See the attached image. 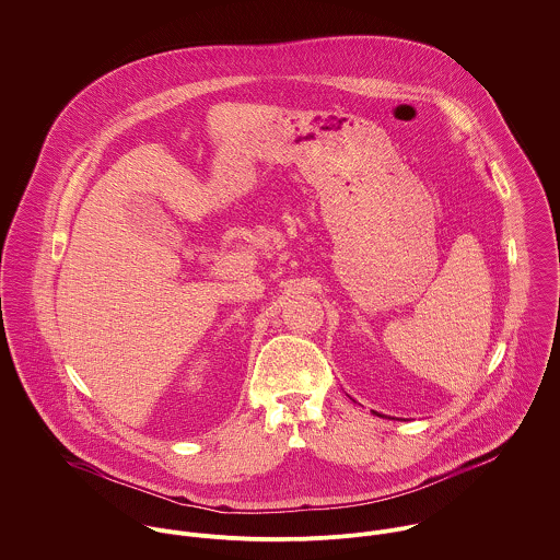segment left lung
I'll return each instance as SVG.
<instances>
[{"label": "left lung", "mask_w": 560, "mask_h": 560, "mask_svg": "<svg viewBox=\"0 0 560 560\" xmlns=\"http://www.w3.org/2000/svg\"><path fill=\"white\" fill-rule=\"evenodd\" d=\"M375 415H380V412H375ZM380 417H382V415H380Z\"/></svg>", "instance_id": "1"}]
</instances>
